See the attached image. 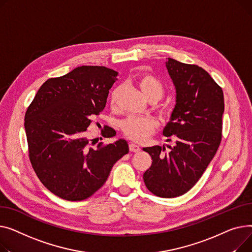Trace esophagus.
Returning a JSON list of instances; mask_svg holds the SVG:
<instances>
[{"instance_id":"34e87169","label":"esophagus","mask_w":252,"mask_h":252,"mask_svg":"<svg viewBox=\"0 0 252 252\" xmlns=\"http://www.w3.org/2000/svg\"><path fill=\"white\" fill-rule=\"evenodd\" d=\"M129 150H130V152H133V153H138L140 151V147H139V145H137L135 143H130Z\"/></svg>"}]
</instances>
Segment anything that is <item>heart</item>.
Masks as SVG:
<instances>
[{
    "label": "heart",
    "instance_id": "heart-1",
    "mask_svg": "<svg viewBox=\"0 0 252 252\" xmlns=\"http://www.w3.org/2000/svg\"><path fill=\"white\" fill-rule=\"evenodd\" d=\"M138 85L145 97L155 94L160 98L164 93L161 83L152 75H143L139 79ZM156 126L157 122L152 117H128L121 124L124 134L135 141H142L149 137Z\"/></svg>",
    "mask_w": 252,
    "mask_h": 252
}]
</instances>
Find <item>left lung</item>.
Returning a JSON list of instances; mask_svg holds the SVG:
<instances>
[{
  "label": "left lung",
  "instance_id": "8db88e82",
  "mask_svg": "<svg viewBox=\"0 0 252 252\" xmlns=\"http://www.w3.org/2000/svg\"><path fill=\"white\" fill-rule=\"evenodd\" d=\"M166 68L176 90V105L162 134L173 136L175 145H167L169 153H164L165 146L144 147L153 162L143 181L155 195L172 198L193 187L215 157L225 103L221 88L201 67L169 58Z\"/></svg>",
  "mask_w": 252,
  "mask_h": 252
}]
</instances>
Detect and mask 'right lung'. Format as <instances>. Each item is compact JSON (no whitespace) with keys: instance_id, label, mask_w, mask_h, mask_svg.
<instances>
[{"instance_id":"add662e5","label":"right lung","mask_w":252,"mask_h":252,"mask_svg":"<svg viewBox=\"0 0 252 252\" xmlns=\"http://www.w3.org/2000/svg\"><path fill=\"white\" fill-rule=\"evenodd\" d=\"M118 72L103 66H80L51 78L28 107L24 128L29 158L38 179L52 193L70 201L92 196L107 181L115 162L128 154L125 139L91 146L86 131L106 107ZM105 137L116 135L106 128Z\"/></svg>"}]
</instances>
